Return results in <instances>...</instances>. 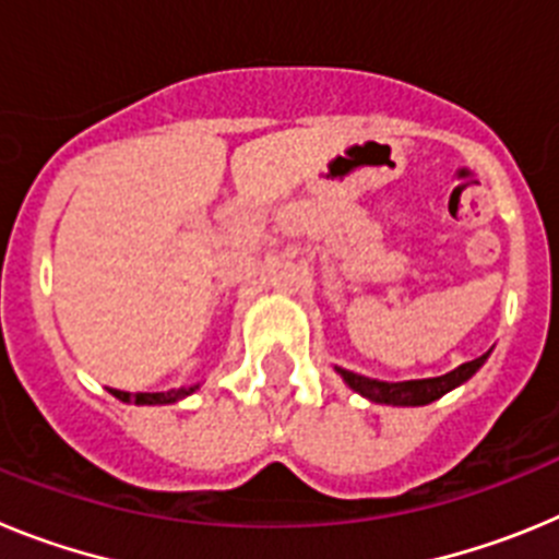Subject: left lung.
Segmentation results:
<instances>
[{
    "instance_id": "8db88e82",
    "label": "left lung",
    "mask_w": 559,
    "mask_h": 559,
    "mask_svg": "<svg viewBox=\"0 0 559 559\" xmlns=\"http://www.w3.org/2000/svg\"><path fill=\"white\" fill-rule=\"evenodd\" d=\"M487 355H481V358L476 360H467V364L456 367L453 372L442 374V378L406 380V383H383V380L364 378V374L347 372V369H338V372L355 392L369 397L372 403H386V406H426V403H433V400L442 397L445 392L456 389L459 383H464L471 374H476V369L487 360Z\"/></svg>"
}]
</instances>
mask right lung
<instances>
[{"label": "right lung", "mask_w": 559, "mask_h": 559, "mask_svg": "<svg viewBox=\"0 0 559 559\" xmlns=\"http://www.w3.org/2000/svg\"><path fill=\"white\" fill-rule=\"evenodd\" d=\"M199 386H190V389H170V392H122V389H111L114 397L120 400H133V403H142V406H156V403H176V400L187 397V394H192Z\"/></svg>", "instance_id": "right-lung-1"}]
</instances>
